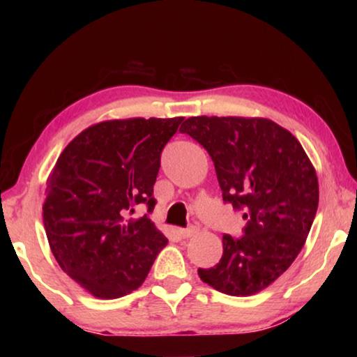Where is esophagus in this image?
I'll return each mask as SVG.
<instances>
[{
  "label": "esophagus",
  "mask_w": 357,
  "mask_h": 357,
  "mask_svg": "<svg viewBox=\"0 0 357 357\" xmlns=\"http://www.w3.org/2000/svg\"><path fill=\"white\" fill-rule=\"evenodd\" d=\"M179 234L183 238H190L193 234H197V228L195 227H189V228H181Z\"/></svg>",
  "instance_id": "esophagus-1"
}]
</instances>
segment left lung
Wrapping results in <instances>:
<instances>
[{"label": "left lung", "mask_w": 357, "mask_h": 357, "mask_svg": "<svg viewBox=\"0 0 357 357\" xmlns=\"http://www.w3.org/2000/svg\"><path fill=\"white\" fill-rule=\"evenodd\" d=\"M179 132L208 151L225 203L244 211L243 236L223 234V255L200 279L250 296L285 273L305 244L318 208V178L291 132L266 118L192 116Z\"/></svg>", "instance_id": "left-lung-1"}]
</instances>
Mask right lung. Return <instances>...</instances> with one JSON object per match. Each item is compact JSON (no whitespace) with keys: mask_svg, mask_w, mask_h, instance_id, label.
Instances as JSON below:
<instances>
[{"mask_svg":"<svg viewBox=\"0 0 357 357\" xmlns=\"http://www.w3.org/2000/svg\"><path fill=\"white\" fill-rule=\"evenodd\" d=\"M183 119L94 124L64 148L47 179L42 215L52 253L94 298L134 291L168 243L148 215H128L138 204L153 213L162 149Z\"/></svg>","mask_w":357,"mask_h":357,"instance_id":"obj_1","label":"right lung"}]
</instances>
